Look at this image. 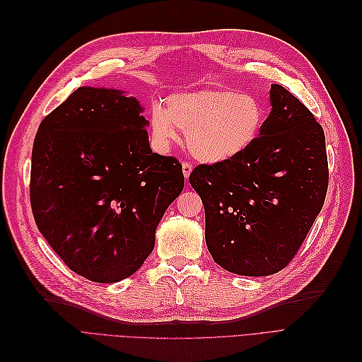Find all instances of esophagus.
I'll return each instance as SVG.
<instances>
[{
	"mask_svg": "<svg viewBox=\"0 0 362 362\" xmlns=\"http://www.w3.org/2000/svg\"><path fill=\"white\" fill-rule=\"evenodd\" d=\"M192 170H193V165L190 162H182V172H184L185 180H188V177H190Z\"/></svg>",
	"mask_w": 362,
	"mask_h": 362,
	"instance_id": "esophagus-1",
	"label": "esophagus"
}]
</instances>
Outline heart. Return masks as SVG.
Wrapping results in <instances>:
<instances>
[{"label":"heart","instance_id":"obj_1","mask_svg":"<svg viewBox=\"0 0 362 362\" xmlns=\"http://www.w3.org/2000/svg\"><path fill=\"white\" fill-rule=\"evenodd\" d=\"M265 124L261 101L246 93L199 90L170 95L166 106L153 105L150 128L160 144L187 134V146L206 163L230 162L245 154L259 139Z\"/></svg>","mask_w":362,"mask_h":362}]
</instances>
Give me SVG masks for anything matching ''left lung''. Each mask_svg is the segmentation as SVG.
I'll return each mask as SVG.
<instances>
[{"instance_id":"8db88e82","label":"left lung","mask_w":362,"mask_h":362,"mask_svg":"<svg viewBox=\"0 0 362 362\" xmlns=\"http://www.w3.org/2000/svg\"><path fill=\"white\" fill-rule=\"evenodd\" d=\"M271 113L242 156L199 165L206 245L223 269L264 277L286 268L321 212L329 187L322 127L293 94L271 85Z\"/></svg>"}]
</instances>
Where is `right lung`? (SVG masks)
Wrapping results in <instances>:
<instances>
[{"label":"right lung","mask_w":362,"mask_h":362,"mask_svg":"<svg viewBox=\"0 0 362 362\" xmlns=\"http://www.w3.org/2000/svg\"><path fill=\"white\" fill-rule=\"evenodd\" d=\"M141 112L122 91L81 87L42 119L33 141L37 227L69 268L94 283L141 268L184 188L180 160L151 151Z\"/></svg>","instance_id":"add662e5"}]
</instances>
